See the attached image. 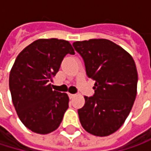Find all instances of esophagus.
Segmentation results:
<instances>
[{
  "label": "esophagus",
  "mask_w": 151,
  "mask_h": 151,
  "mask_svg": "<svg viewBox=\"0 0 151 151\" xmlns=\"http://www.w3.org/2000/svg\"><path fill=\"white\" fill-rule=\"evenodd\" d=\"M68 95H69V97L72 99V98H73L74 96H75V94H73V93H68Z\"/></svg>",
  "instance_id": "esophagus-1"
}]
</instances>
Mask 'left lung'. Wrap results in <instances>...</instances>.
<instances>
[{
    "label": "left lung",
    "instance_id": "obj_1",
    "mask_svg": "<svg viewBox=\"0 0 151 151\" xmlns=\"http://www.w3.org/2000/svg\"><path fill=\"white\" fill-rule=\"evenodd\" d=\"M73 45L84 60L87 77L95 80L93 95L85 96V105L78 110L80 123L92 135L109 136L122 126L136 100L135 61L107 39L78 41Z\"/></svg>",
    "mask_w": 151,
    "mask_h": 151
}]
</instances>
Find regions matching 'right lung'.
Returning a JSON list of instances; mask_svg holds the SVG:
<instances>
[{
	"mask_svg": "<svg viewBox=\"0 0 151 151\" xmlns=\"http://www.w3.org/2000/svg\"><path fill=\"white\" fill-rule=\"evenodd\" d=\"M67 54H75L68 41L38 39L19 53L10 71L15 111L24 126L35 133L56 130L69 106L68 95L52 90L50 84Z\"/></svg>",
	"mask_w": 151,
	"mask_h": 151,
	"instance_id": "obj_1",
	"label": "right lung"
}]
</instances>
